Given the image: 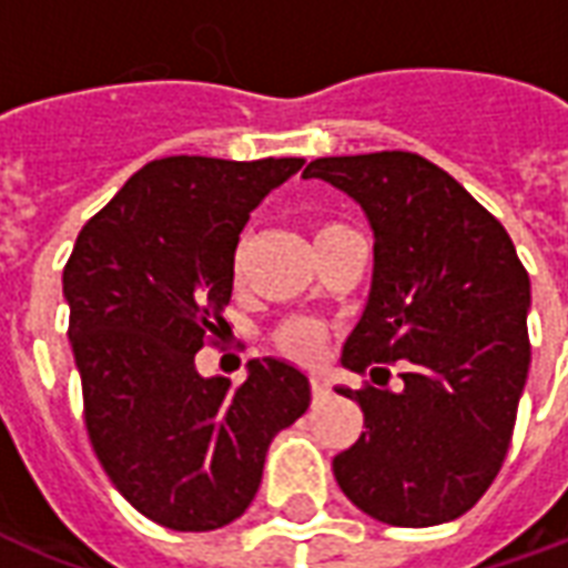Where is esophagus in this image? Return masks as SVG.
I'll use <instances>...</instances> for the list:
<instances>
[{"label": "esophagus", "instance_id": "esophagus-1", "mask_svg": "<svg viewBox=\"0 0 568 568\" xmlns=\"http://www.w3.org/2000/svg\"><path fill=\"white\" fill-rule=\"evenodd\" d=\"M310 387H313L315 399H324V396H331V381L322 378V375H313V378H310Z\"/></svg>", "mask_w": 568, "mask_h": 568}]
</instances>
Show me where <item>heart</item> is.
I'll return each mask as SVG.
<instances>
[{"mask_svg": "<svg viewBox=\"0 0 568 568\" xmlns=\"http://www.w3.org/2000/svg\"><path fill=\"white\" fill-rule=\"evenodd\" d=\"M333 232H342V226H333V223H324V226L315 229V241H322V237L333 235ZM237 265H241V255H237ZM283 348L294 357H301V361H315L318 354H322V331L315 327V324L297 322L288 324L283 331Z\"/></svg>", "mask_w": 568, "mask_h": 568, "instance_id": "b5f03b06", "label": "heart"}]
</instances>
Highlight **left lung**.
<instances>
[{"mask_svg": "<svg viewBox=\"0 0 568 568\" xmlns=\"http://www.w3.org/2000/svg\"><path fill=\"white\" fill-rule=\"evenodd\" d=\"M303 179L348 193L375 237L369 301L342 366H405L399 389L336 387L361 405L366 432L333 458V476L375 521H453L486 495L513 440L530 276L506 229L419 154L318 158Z\"/></svg>", "mask_w": 568, "mask_h": 568, "instance_id": "obj_1", "label": "left lung"}]
</instances>
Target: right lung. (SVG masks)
<instances>
[{"mask_svg":"<svg viewBox=\"0 0 568 568\" xmlns=\"http://www.w3.org/2000/svg\"><path fill=\"white\" fill-rule=\"evenodd\" d=\"M303 158H163L82 226L62 274L85 428L112 486L184 534L226 527L262 486L271 440L310 408V378L276 357L246 381L202 378L223 324L237 235Z\"/></svg>","mask_w":568,"mask_h":568,"instance_id":"1","label":"right lung"}]
</instances>
